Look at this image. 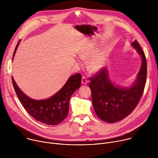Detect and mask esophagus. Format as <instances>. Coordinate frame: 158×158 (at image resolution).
Masks as SVG:
<instances>
[{"label":"esophagus","instance_id":"34e87169","mask_svg":"<svg viewBox=\"0 0 158 158\" xmlns=\"http://www.w3.org/2000/svg\"><path fill=\"white\" fill-rule=\"evenodd\" d=\"M82 84L84 85H86L87 84V80L84 76L82 77Z\"/></svg>","mask_w":158,"mask_h":158}]
</instances>
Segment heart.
I'll return each instance as SVG.
<instances>
[{"instance_id": "1", "label": "heart", "mask_w": 158, "mask_h": 158, "mask_svg": "<svg viewBox=\"0 0 158 158\" xmlns=\"http://www.w3.org/2000/svg\"><path fill=\"white\" fill-rule=\"evenodd\" d=\"M95 48L92 46L86 50L81 52L79 55L82 60H85L89 57L95 52ZM107 56V51L105 49H102L98 51L96 54L89 57L86 63L87 69L92 73H95L100 71L104 65L105 60Z\"/></svg>"}]
</instances>
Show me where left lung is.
Wrapping results in <instances>:
<instances>
[{"instance_id": "8db88e82", "label": "left lung", "mask_w": 158, "mask_h": 158, "mask_svg": "<svg viewBox=\"0 0 158 158\" xmlns=\"http://www.w3.org/2000/svg\"><path fill=\"white\" fill-rule=\"evenodd\" d=\"M131 46L141 56V66L136 80L129 87L112 82L107 67L89 79L93 107L97 116L105 122L115 123L127 117L136 107L143 94L147 76L146 59L137 40L132 42Z\"/></svg>"}]
</instances>
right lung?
I'll use <instances>...</instances> for the list:
<instances>
[{
    "label": "right lung",
    "instance_id": "obj_1",
    "mask_svg": "<svg viewBox=\"0 0 158 158\" xmlns=\"http://www.w3.org/2000/svg\"><path fill=\"white\" fill-rule=\"evenodd\" d=\"M20 41L15 47L12 60ZM81 77L79 73L71 76L59 91L49 98L41 100L34 99L26 95L18 87L13 76L12 81L19 101L32 117L44 124L57 125L68 114L71 96L80 87Z\"/></svg>",
    "mask_w": 158,
    "mask_h": 158
}]
</instances>
